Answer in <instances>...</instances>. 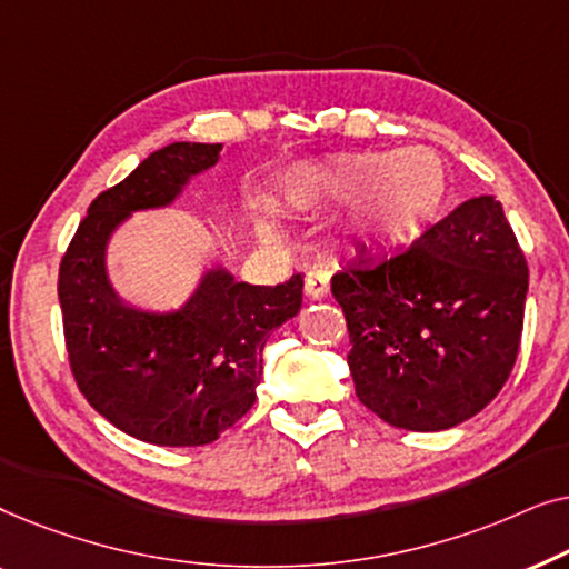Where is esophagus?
<instances>
[{
    "instance_id": "34e87169",
    "label": "esophagus",
    "mask_w": 569,
    "mask_h": 569,
    "mask_svg": "<svg viewBox=\"0 0 569 569\" xmlns=\"http://www.w3.org/2000/svg\"><path fill=\"white\" fill-rule=\"evenodd\" d=\"M306 295L310 300H321L329 295V274L323 269H310L306 274Z\"/></svg>"
}]
</instances>
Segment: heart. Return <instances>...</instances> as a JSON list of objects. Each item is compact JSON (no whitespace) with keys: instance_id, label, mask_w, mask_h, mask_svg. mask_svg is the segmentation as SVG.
Wrapping results in <instances>:
<instances>
[{"instance_id":"heart-1","label":"heart","mask_w":569,"mask_h":569,"mask_svg":"<svg viewBox=\"0 0 569 569\" xmlns=\"http://www.w3.org/2000/svg\"><path fill=\"white\" fill-rule=\"evenodd\" d=\"M295 204H345L341 232L355 248L391 253L432 228L448 197L442 162L430 152H357L310 168L290 183ZM263 232L274 222L261 220Z\"/></svg>"}]
</instances>
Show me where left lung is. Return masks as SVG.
<instances>
[{
  "instance_id": "1",
  "label": "left lung",
  "mask_w": 569,
  "mask_h": 569,
  "mask_svg": "<svg viewBox=\"0 0 569 569\" xmlns=\"http://www.w3.org/2000/svg\"><path fill=\"white\" fill-rule=\"evenodd\" d=\"M331 292L357 399L401 430L438 432L479 415L510 378L528 263L500 201L477 197L409 251L360 256L331 277Z\"/></svg>"
}]
</instances>
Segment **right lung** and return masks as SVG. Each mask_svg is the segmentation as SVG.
<instances>
[{
  "label": "right lung",
  "mask_w": 569,
  "mask_h": 569,
  "mask_svg": "<svg viewBox=\"0 0 569 569\" xmlns=\"http://www.w3.org/2000/svg\"><path fill=\"white\" fill-rule=\"evenodd\" d=\"M222 144L173 142L96 197L59 267L69 368L90 407L152 446H207L256 401L269 333L298 316L302 277L261 287L209 269L173 313L127 306L111 287L106 248L139 209L168 207Z\"/></svg>",
  "instance_id": "add662e5"
}]
</instances>
